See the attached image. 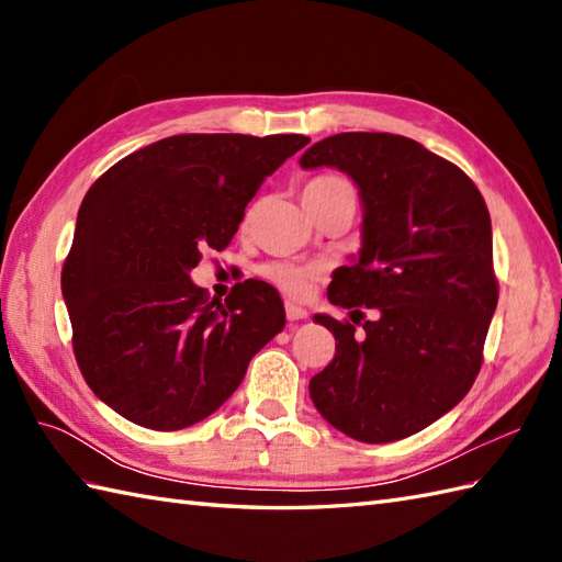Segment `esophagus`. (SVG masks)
<instances>
[{
    "label": "esophagus",
    "mask_w": 562,
    "mask_h": 562,
    "mask_svg": "<svg viewBox=\"0 0 562 562\" xmlns=\"http://www.w3.org/2000/svg\"><path fill=\"white\" fill-rule=\"evenodd\" d=\"M284 312H288V318H290V321H304V318L308 316L306 308L300 306V304H294V302L284 304Z\"/></svg>",
    "instance_id": "34e87169"
}]
</instances>
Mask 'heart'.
<instances>
[{"label":"heart","instance_id":"1","mask_svg":"<svg viewBox=\"0 0 562 562\" xmlns=\"http://www.w3.org/2000/svg\"><path fill=\"white\" fill-rule=\"evenodd\" d=\"M330 181H338V178L324 176V178H316V181H312L308 186H321V183H330ZM260 272H262V278L272 284V288H278L280 292L294 296V300H304V296L312 292L314 282L324 278V266H321V262L278 260V262H268V266Z\"/></svg>","mask_w":562,"mask_h":562}]
</instances>
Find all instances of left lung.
I'll return each instance as SVG.
<instances>
[{"label": "left lung", "instance_id": "obj_1", "mask_svg": "<svg viewBox=\"0 0 562 562\" xmlns=\"http://www.w3.org/2000/svg\"><path fill=\"white\" fill-rule=\"evenodd\" d=\"M300 164L333 166L360 188V258L333 272L328 302L376 308L362 328L352 316H314L336 336V357L308 393L357 441L411 437L449 413L481 372L497 306L485 200L459 166L391 133L326 137Z\"/></svg>", "mask_w": 562, "mask_h": 562}]
</instances>
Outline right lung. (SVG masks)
<instances>
[{
    "label": "right lung",
    "mask_w": 562,
    "mask_h": 562,
    "mask_svg": "<svg viewBox=\"0 0 562 562\" xmlns=\"http://www.w3.org/2000/svg\"><path fill=\"white\" fill-rule=\"evenodd\" d=\"M304 135H173L111 166L83 195L63 268L77 364L125 420L173 432L205 420L284 328L268 282L210 302L190 280L222 250Z\"/></svg>",
    "instance_id": "obj_1"
}]
</instances>
